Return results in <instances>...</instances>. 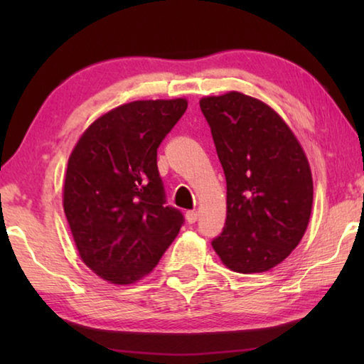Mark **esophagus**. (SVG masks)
<instances>
[{
	"mask_svg": "<svg viewBox=\"0 0 364 364\" xmlns=\"http://www.w3.org/2000/svg\"><path fill=\"white\" fill-rule=\"evenodd\" d=\"M197 218H199V213L197 212H194V210H189V212H186V220H188V223H196L197 221Z\"/></svg>",
	"mask_w": 364,
	"mask_h": 364,
	"instance_id": "1",
	"label": "esophagus"
}]
</instances>
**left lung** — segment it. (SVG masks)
<instances>
[{
    "label": "left lung",
    "instance_id": "8db88e82",
    "mask_svg": "<svg viewBox=\"0 0 364 364\" xmlns=\"http://www.w3.org/2000/svg\"><path fill=\"white\" fill-rule=\"evenodd\" d=\"M199 104L226 176V223L212 245L231 271L263 273L284 262L306 231V154L284 119L257 97L230 91Z\"/></svg>",
    "mask_w": 364,
    "mask_h": 364
}]
</instances>
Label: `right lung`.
<instances>
[{
    "instance_id": "add662e5",
    "label": "right lung",
    "mask_w": 364,
    "mask_h": 364,
    "mask_svg": "<svg viewBox=\"0 0 364 364\" xmlns=\"http://www.w3.org/2000/svg\"><path fill=\"white\" fill-rule=\"evenodd\" d=\"M186 109V97L122 104L70 152L65 217L82 262L110 284L143 279L180 232L181 212L165 207L157 147Z\"/></svg>"
}]
</instances>
